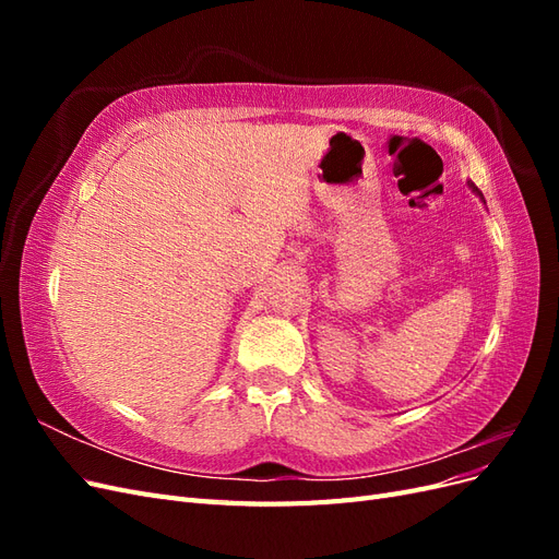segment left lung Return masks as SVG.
<instances>
[{
    "label": "left lung",
    "instance_id": "8db88e82",
    "mask_svg": "<svg viewBox=\"0 0 559 559\" xmlns=\"http://www.w3.org/2000/svg\"><path fill=\"white\" fill-rule=\"evenodd\" d=\"M468 186H471V191H473V193H476V195H478V198H480V200L485 202V198H483V193H480V189H478V186H476V183H471V181H468Z\"/></svg>",
    "mask_w": 559,
    "mask_h": 559
}]
</instances>
